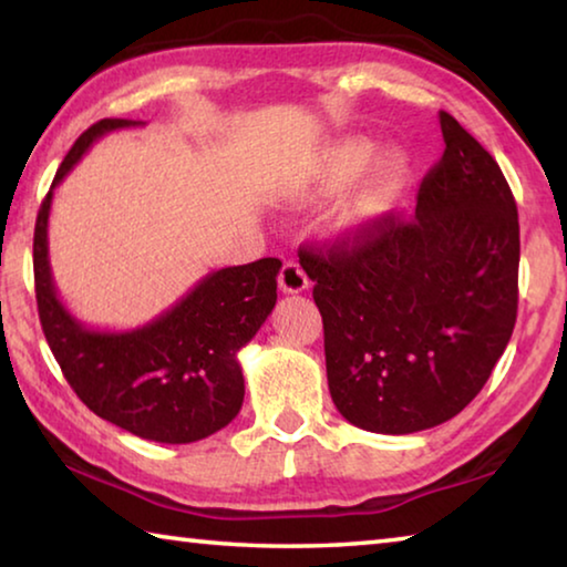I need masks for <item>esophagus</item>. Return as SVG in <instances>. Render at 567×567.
Segmentation results:
<instances>
[{
	"label": "esophagus",
	"instance_id": "34e87169",
	"mask_svg": "<svg viewBox=\"0 0 567 567\" xmlns=\"http://www.w3.org/2000/svg\"><path fill=\"white\" fill-rule=\"evenodd\" d=\"M277 282H280V290L287 292V295H297V292L307 290V275H305L302 267L292 262V260L282 265Z\"/></svg>",
	"mask_w": 567,
	"mask_h": 567
}]
</instances>
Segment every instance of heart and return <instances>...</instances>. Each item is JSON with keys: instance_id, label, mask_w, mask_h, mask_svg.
I'll return each mask as SVG.
<instances>
[{"instance_id": "1", "label": "heart", "mask_w": 567, "mask_h": 567, "mask_svg": "<svg viewBox=\"0 0 567 567\" xmlns=\"http://www.w3.org/2000/svg\"><path fill=\"white\" fill-rule=\"evenodd\" d=\"M375 154L378 145L362 134L332 142L320 155L305 192L310 199H328L360 178L342 207V227L350 233H362L380 223L405 195L415 172V162L405 147H390L378 158Z\"/></svg>"}]
</instances>
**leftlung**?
Returning a JSON list of instances; mask_svg holds the SVG:
<instances>
[{"label":"left lung","instance_id":"8db88e82","mask_svg":"<svg viewBox=\"0 0 567 567\" xmlns=\"http://www.w3.org/2000/svg\"><path fill=\"white\" fill-rule=\"evenodd\" d=\"M445 152L415 217L388 213L328 247L300 249L324 328L334 408L370 433L455 417L491 378L517 318L520 225L497 162L440 112Z\"/></svg>","mask_w":567,"mask_h":567}]
</instances>
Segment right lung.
<instances>
[{"mask_svg":"<svg viewBox=\"0 0 567 567\" xmlns=\"http://www.w3.org/2000/svg\"><path fill=\"white\" fill-rule=\"evenodd\" d=\"M100 120L74 142L56 169L34 225V287L44 338L66 382L94 415L155 443H197L237 417L245 378L237 352L255 338L277 302L275 257L223 267L147 324L92 330L62 305L50 267L54 187L102 134L140 127Z\"/></svg>","mask_w":567,"mask_h":567,"instance_id":"add662e5","label":"right lung"}]
</instances>
